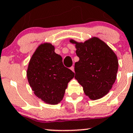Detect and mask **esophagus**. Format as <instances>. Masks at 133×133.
I'll list each match as a JSON object with an SVG mask.
<instances>
[{
	"instance_id": "obj_1",
	"label": "esophagus",
	"mask_w": 133,
	"mask_h": 133,
	"mask_svg": "<svg viewBox=\"0 0 133 133\" xmlns=\"http://www.w3.org/2000/svg\"><path fill=\"white\" fill-rule=\"evenodd\" d=\"M70 70H71V71H73V72H75V70H74V66H72L70 67Z\"/></svg>"
}]
</instances>
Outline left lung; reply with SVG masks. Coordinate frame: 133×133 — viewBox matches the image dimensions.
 <instances>
[{
  "label": "left lung",
  "mask_w": 133,
  "mask_h": 133,
  "mask_svg": "<svg viewBox=\"0 0 133 133\" xmlns=\"http://www.w3.org/2000/svg\"><path fill=\"white\" fill-rule=\"evenodd\" d=\"M76 44L78 62L75 64V78L86 95L95 100L108 93L116 78L118 61L113 51L100 39L93 37Z\"/></svg>",
  "instance_id": "8db88e82"
}]
</instances>
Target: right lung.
Returning <instances> with one entry per match:
<instances>
[{"label": "right lung", "mask_w": 133, "mask_h": 133, "mask_svg": "<svg viewBox=\"0 0 133 133\" xmlns=\"http://www.w3.org/2000/svg\"><path fill=\"white\" fill-rule=\"evenodd\" d=\"M26 75L37 97L51 104L63 99L68 82L75 73L63 65L62 58L50 43L40 45L30 60Z\"/></svg>", "instance_id": "right-lung-1"}]
</instances>
